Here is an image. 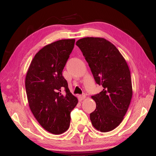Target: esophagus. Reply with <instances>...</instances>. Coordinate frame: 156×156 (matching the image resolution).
Returning <instances> with one entry per match:
<instances>
[{"mask_svg": "<svg viewBox=\"0 0 156 156\" xmlns=\"http://www.w3.org/2000/svg\"><path fill=\"white\" fill-rule=\"evenodd\" d=\"M78 98H79V101H83V100H84V99L86 98V95H85V94H83V95H79V96L78 97Z\"/></svg>", "mask_w": 156, "mask_h": 156, "instance_id": "obj_1", "label": "esophagus"}]
</instances>
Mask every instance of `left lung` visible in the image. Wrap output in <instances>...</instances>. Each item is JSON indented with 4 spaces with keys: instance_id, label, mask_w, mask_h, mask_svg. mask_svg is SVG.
<instances>
[{
    "instance_id": "8db88e82",
    "label": "left lung",
    "mask_w": 156,
    "mask_h": 156,
    "mask_svg": "<svg viewBox=\"0 0 156 156\" xmlns=\"http://www.w3.org/2000/svg\"><path fill=\"white\" fill-rule=\"evenodd\" d=\"M88 62L95 82L103 90L91 96L96 109L90 114L93 126L105 133L122 122L133 96L130 73L116 47L102 38L86 37L76 42Z\"/></svg>"
}]
</instances>
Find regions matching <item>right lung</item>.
<instances>
[{"label": "right lung", "instance_id": "right-lung-1", "mask_svg": "<svg viewBox=\"0 0 156 156\" xmlns=\"http://www.w3.org/2000/svg\"><path fill=\"white\" fill-rule=\"evenodd\" d=\"M74 43L75 39L61 40L43 47L34 55L26 75L29 108L41 126L54 134L68 130L70 113L78 103L62 75Z\"/></svg>", "mask_w": 156, "mask_h": 156}]
</instances>
